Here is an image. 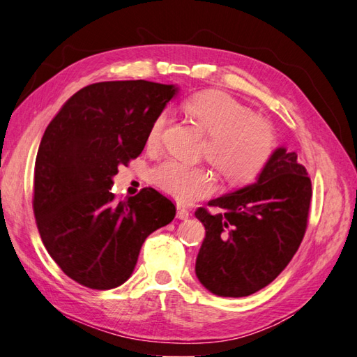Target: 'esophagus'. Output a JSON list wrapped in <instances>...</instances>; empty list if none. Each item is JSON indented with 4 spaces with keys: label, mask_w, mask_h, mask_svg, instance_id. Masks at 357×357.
<instances>
[{
    "label": "esophagus",
    "mask_w": 357,
    "mask_h": 357,
    "mask_svg": "<svg viewBox=\"0 0 357 357\" xmlns=\"http://www.w3.org/2000/svg\"><path fill=\"white\" fill-rule=\"evenodd\" d=\"M176 216L179 218V219H187L188 216H190V211H188L184 206H178V213H176Z\"/></svg>",
    "instance_id": "1"
}]
</instances>
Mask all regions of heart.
Instances as JSON below:
<instances>
[{
  "mask_svg": "<svg viewBox=\"0 0 357 357\" xmlns=\"http://www.w3.org/2000/svg\"><path fill=\"white\" fill-rule=\"evenodd\" d=\"M183 107L190 118L208 133L204 156L229 184H247L256 179L275 149V132L262 118L253 115L247 105L218 90L195 93ZM167 121L165 113L151 123L146 146L156 149ZM150 181L158 190L181 202L208 195L215 187L213 174L204 165H192L167 158L151 167Z\"/></svg>",
  "mask_w": 357,
  "mask_h": 357,
  "instance_id": "obj_1",
  "label": "heart"
}]
</instances>
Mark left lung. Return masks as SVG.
<instances>
[{"label":"left lung","mask_w":357,"mask_h":357,"mask_svg":"<svg viewBox=\"0 0 357 357\" xmlns=\"http://www.w3.org/2000/svg\"><path fill=\"white\" fill-rule=\"evenodd\" d=\"M312 195L298 155L279 147L255 184L208 202L219 213L196 210L206 227L196 257L201 284L218 296L242 298L273 282L304 239Z\"/></svg>","instance_id":"left-lung-1"}]
</instances>
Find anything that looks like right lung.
Returning <instances> with one entry per match:
<instances>
[{"label":"right lung","instance_id":"1","mask_svg":"<svg viewBox=\"0 0 357 357\" xmlns=\"http://www.w3.org/2000/svg\"><path fill=\"white\" fill-rule=\"evenodd\" d=\"M176 90L142 79L95 82L45 128L33 213L45 250L75 282L95 290L124 284L146 238L176 215L151 187L124 201L110 192L118 167L141 155L151 123Z\"/></svg>","mask_w":357,"mask_h":357}]
</instances>
